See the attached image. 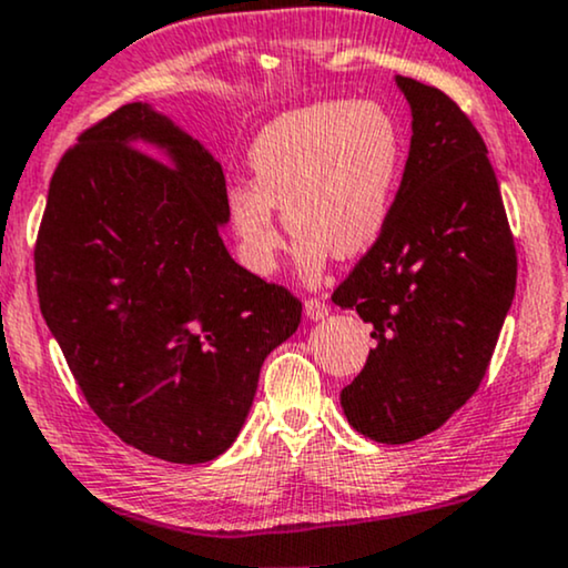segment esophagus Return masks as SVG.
<instances>
[{
	"instance_id": "1",
	"label": "esophagus",
	"mask_w": 568,
	"mask_h": 568,
	"mask_svg": "<svg viewBox=\"0 0 568 568\" xmlns=\"http://www.w3.org/2000/svg\"><path fill=\"white\" fill-rule=\"evenodd\" d=\"M304 312H306V317L308 320H325L327 314H329V306L325 304V301H320V298H308L306 304H304Z\"/></svg>"
}]
</instances>
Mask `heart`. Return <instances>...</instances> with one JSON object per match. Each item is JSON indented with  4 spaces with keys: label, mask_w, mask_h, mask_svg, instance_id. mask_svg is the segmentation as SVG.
<instances>
[{
    "label": "heart",
    "mask_w": 568,
    "mask_h": 568,
    "mask_svg": "<svg viewBox=\"0 0 568 568\" xmlns=\"http://www.w3.org/2000/svg\"><path fill=\"white\" fill-rule=\"evenodd\" d=\"M254 181L233 183L225 210L243 262L275 272L285 248L283 206L298 233V267L317 280L329 254L356 256L385 231L404 170L396 114L372 99L314 102L277 114L248 149Z\"/></svg>",
    "instance_id": "heart-1"
}]
</instances>
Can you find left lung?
<instances>
[{
    "instance_id": "1",
    "label": "left lung",
    "mask_w": 568,
    "mask_h": 568,
    "mask_svg": "<svg viewBox=\"0 0 568 568\" xmlns=\"http://www.w3.org/2000/svg\"><path fill=\"white\" fill-rule=\"evenodd\" d=\"M412 146L390 217L333 301L372 325L375 348L343 387L348 425L419 440L475 396L516 291L514 235L487 146L440 89L396 75Z\"/></svg>"
}]
</instances>
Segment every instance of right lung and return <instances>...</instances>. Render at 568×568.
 <instances>
[{"label":"right lung","mask_w":568,"mask_h":568,"mask_svg":"<svg viewBox=\"0 0 568 568\" xmlns=\"http://www.w3.org/2000/svg\"><path fill=\"white\" fill-rule=\"evenodd\" d=\"M225 193L204 143L133 102L57 164L36 241L41 314L89 406L172 464L231 448L301 322L298 298L227 254Z\"/></svg>","instance_id":"add662e5"}]
</instances>
